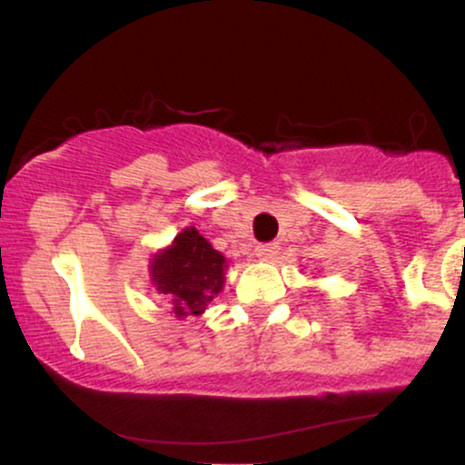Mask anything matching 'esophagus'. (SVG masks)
<instances>
[{
	"label": "esophagus",
	"mask_w": 465,
	"mask_h": 465,
	"mask_svg": "<svg viewBox=\"0 0 465 465\" xmlns=\"http://www.w3.org/2000/svg\"><path fill=\"white\" fill-rule=\"evenodd\" d=\"M277 251H280L277 242H266V244H258V247H255V255H258L260 260H271V258H275Z\"/></svg>",
	"instance_id": "1"
}]
</instances>
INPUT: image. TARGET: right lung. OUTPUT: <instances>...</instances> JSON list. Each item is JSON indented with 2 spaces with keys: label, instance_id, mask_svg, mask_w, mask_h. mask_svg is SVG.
<instances>
[{
  "label": "right lung",
  "instance_id": "add662e5",
  "mask_svg": "<svg viewBox=\"0 0 465 465\" xmlns=\"http://www.w3.org/2000/svg\"><path fill=\"white\" fill-rule=\"evenodd\" d=\"M223 269L225 258L190 227L153 260L151 273L157 291L173 302L174 314L188 317L205 312L207 303L221 292L225 282Z\"/></svg>",
  "mask_w": 465,
  "mask_h": 465
}]
</instances>
